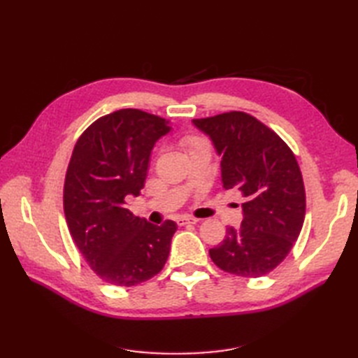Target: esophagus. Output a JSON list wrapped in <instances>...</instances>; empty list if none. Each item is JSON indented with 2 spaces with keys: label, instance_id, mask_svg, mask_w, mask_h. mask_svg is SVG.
Here are the masks:
<instances>
[{
  "label": "esophagus",
  "instance_id": "34e87169",
  "mask_svg": "<svg viewBox=\"0 0 358 358\" xmlns=\"http://www.w3.org/2000/svg\"><path fill=\"white\" fill-rule=\"evenodd\" d=\"M199 223V220L192 218V217H180L177 218V224L178 226H186V224H196Z\"/></svg>",
  "mask_w": 358,
  "mask_h": 358
}]
</instances>
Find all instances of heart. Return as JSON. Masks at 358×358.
Masks as SVG:
<instances>
[{
	"mask_svg": "<svg viewBox=\"0 0 358 358\" xmlns=\"http://www.w3.org/2000/svg\"><path fill=\"white\" fill-rule=\"evenodd\" d=\"M203 143H206V140L201 138V136H196V135H187L183 138V144L187 150H192L194 148L200 146V144H203Z\"/></svg>",
	"mask_w": 358,
	"mask_h": 358,
	"instance_id": "b5f03b06",
	"label": "heart"
}]
</instances>
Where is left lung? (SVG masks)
Returning <instances> with one entry per match:
<instances>
[{"label": "left lung", "mask_w": 358, "mask_h": 358, "mask_svg": "<svg viewBox=\"0 0 358 358\" xmlns=\"http://www.w3.org/2000/svg\"><path fill=\"white\" fill-rule=\"evenodd\" d=\"M192 121L222 155L223 186L245 199L241 227H227L224 240L209 249L212 262L234 275L263 277L291 252L305 222L306 192L294 152L246 112Z\"/></svg>", "instance_id": "left-lung-1"}]
</instances>
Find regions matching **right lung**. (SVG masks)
<instances>
[{"instance_id":"obj_1","label":"right lung","mask_w":358,"mask_h":358,"mask_svg":"<svg viewBox=\"0 0 358 358\" xmlns=\"http://www.w3.org/2000/svg\"><path fill=\"white\" fill-rule=\"evenodd\" d=\"M169 121L121 109L94 121L75 144L63 204L67 227L86 263L106 283L135 286L163 269L177 224L148 223L127 209L140 195L150 150Z\"/></svg>"}]
</instances>
